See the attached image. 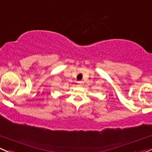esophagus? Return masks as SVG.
Segmentation results:
<instances>
[{
	"mask_svg": "<svg viewBox=\"0 0 152 152\" xmlns=\"http://www.w3.org/2000/svg\"><path fill=\"white\" fill-rule=\"evenodd\" d=\"M78 84L82 85V84H84V81H78Z\"/></svg>",
	"mask_w": 152,
	"mask_h": 152,
	"instance_id": "1",
	"label": "esophagus"
}]
</instances>
